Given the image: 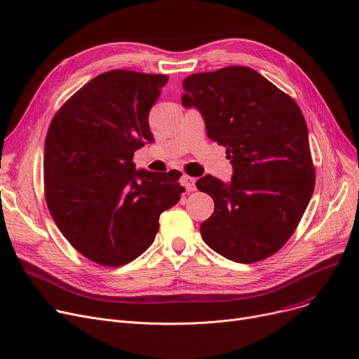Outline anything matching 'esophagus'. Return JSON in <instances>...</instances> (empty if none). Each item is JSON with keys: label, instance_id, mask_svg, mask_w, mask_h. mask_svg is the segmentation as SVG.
I'll use <instances>...</instances> for the list:
<instances>
[{"label": "esophagus", "instance_id": "obj_1", "mask_svg": "<svg viewBox=\"0 0 359 359\" xmlns=\"http://www.w3.org/2000/svg\"><path fill=\"white\" fill-rule=\"evenodd\" d=\"M195 182H196L195 177H191V176H187V175H183V176L180 177V183H182V186L186 187L187 192H194V191L196 189Z\"/></svg>", "mask_w": 359, "mask_h": 359}]
</instances>
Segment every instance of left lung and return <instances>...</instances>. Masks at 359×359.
Returning <instances> with one entry per match:
<instances>
[{"instance_id": "left-lung-1", "label": "left lung", "mask_w": 359, "mask_h": 359, "mask_svg": "<svg viewBox=\"0 0 359 359\" xmlns=\"http://www.w3.org/2000/svg\"><path fill=\"white\" fill-rule=\"evenodd\" d=\"M182 104L201 111L206 135L227 148L231 182H196L215 203L201 224L218 255L253 263L276 253L295 231L314 191L309 130L297 103L248 67L189 75Z\"/></svg>"}]
</instances>
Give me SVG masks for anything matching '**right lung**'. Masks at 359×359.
<instances>
[{
  "label": "right lung",
  "instance_id": "obj_1",
  "mask_svg": "<svg viewBox=\"0 0 359 359\" xmlns=\"http://www.w3.org/2000/svg\"><path fill=\"white\" fill-rule=\"evenodd\" d=\"M167 75L113 69L88 81L56 113L45 142L49 212L71 246L102 266H121L154 241L160 214L180 199L177 170H135L154 141L148 113Z\"/></svg>",
  "mask_w": 359,
  "mask_h": 359
}]
</instances>
